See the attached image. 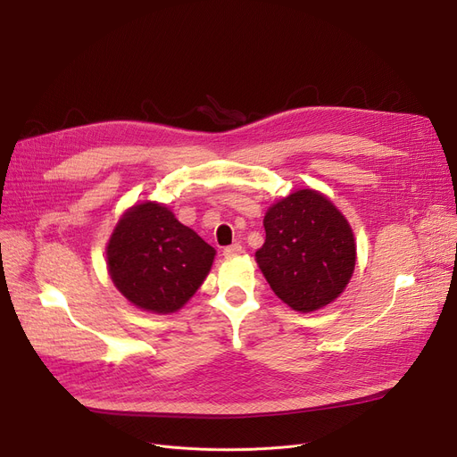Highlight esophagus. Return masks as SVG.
Listing matches in <instances>:
<instances>
[{
  "label": "esophagus",
  "instance_id": "34e87169",
  "mask_svg": "<svg viewBox=\"0 0 457 457\" xmlns=\"http://www.w3.org/2000/svg\"><path fill=\"white\" fill-rule=\"evenodd\" d=\"M241 253H243V248H241V246H238V245H231V246L224 248V252H222V255H224L226 259L237 257V255H241Z\"/></svg>",
  "mask_w": 457,
  "mask_h": 457
}]
</instances>
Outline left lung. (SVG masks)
<instances>
[{
  "instance_id": "8db88e82",
  "label": "left lung",
  "mask_w": 457,
  "mask_h": 457,
  "mask_svg": "<svg viewBox=\"0 0 457 457\" xmlns=\"http://www.w3.org/2000/svg\"><path fill=\"white\" fill-rule=\"evenodd\" d=\"M265 245L255 261L274 295L300 313L337 300L355 269L346 216L315 188H300L265 212Z\"/></svg>"
}]
</instances>
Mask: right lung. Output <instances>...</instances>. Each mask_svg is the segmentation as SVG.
Instances as JSON below:
<instances>
[{
	"label": "right lung",
	"instance_id": "obj_1",
	"mask_svg": "<svg viewBox=\"0 0 457 457\" xmlns=\"http://www.w3.org/2000/svg\"><path fill=\"white\" fill-rule=\"evenodd\" d=\"M105 252L120 295L157 315L176 313L195 296L216 255L164 204L150 200L120 216Z\"/></svg>",
	"mask_w": 457,
	"mask_h": 457
}]
</instances>
